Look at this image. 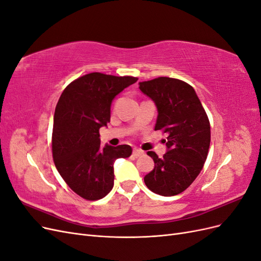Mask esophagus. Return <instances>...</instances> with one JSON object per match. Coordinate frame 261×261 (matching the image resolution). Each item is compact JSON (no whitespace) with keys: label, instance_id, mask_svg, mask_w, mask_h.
Returning a JSON list of instances; mask_svg holds the SVG:
<instances>
[{"label":"esophagus","instance_id":"1","mask_svg":"<svg viewBox=\"0 0 261 261\" xmlns=\"http://www.w3.org/2000/svg\"><path fill=\"white\" fill-rule=\"evenodd\" d=\"M133 154L135 155V156H141V155H144V151H143V150L135 148V149L133 150Z\"/></svg>","mask_w":261,"mask_h":261}]
</instances>
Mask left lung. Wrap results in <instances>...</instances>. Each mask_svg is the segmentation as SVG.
I'll return each mask as SVG.
<instances>
[{
  "label": "left lung",
  "mask_w": 261,
  "mask_h": 261,
  "mask_svg": "<svg viewBox=\"0 0 261 261\" xmlns=\"http://www.w3.org/2000/svg\"><path fill=\"white\" fill-rule=\"evenodd\" d=\"M139 89L156 106L154 130L168 134L167 153L159 158L147 152L154 169L145 176V184L158 195H178L191 186L206 162L211 137L208 115L193 87L176 78L141 82Z\"/></svg>",
  "instance_id": "obj_1"
}]
</instances>
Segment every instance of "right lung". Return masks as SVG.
<instances>
[{
    "label": "right lung",
    "mask_w": 261,
    "mask_h": 261,
    "mask_svg": "<svg viewBox=\"0 0 261 261\" xmlns=\"http://www.w3.org/2000/svg\"><path fill=\"white\" fill-rule=\"evenodd\" d=\"M138 81L133 76L90 73L70 83L55 107L52 155L60 175L86 200L106 197L114 183V161L132 147L101 145L99 129L111 118L116 94Z\"/></svg>",
    "instance_id": "right-lung-1"
}]
</instances>
